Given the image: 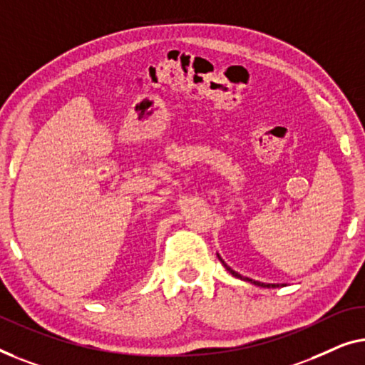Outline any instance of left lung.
Segmentation results:
<instances>
[{"mask_svg":"<svg viewBox=\"0 0 365 365\" xmlns=\"http://www.w3.org/2000/svg\"><path fill=\"white\" fill-rule=\"evenodd\" d=\"M217 256H218V259L220 261H222V264L225 266V268H227V271H228V273H232L233 276H235V278H238V279H241V281H248V283H251V284H255V286H261V287H279V284H266V283H259V281H255V279H250V278H245V276H241L240 273H236V271L235 269H232V268H230V266L227 264V263H225V261L222 259V256H220L218 253H217ZM284 286V284H283Z\"/></svg>","mask_w":365,"mask_h":365,"instance_id":"1","label":"left lung"}]
</instances>
